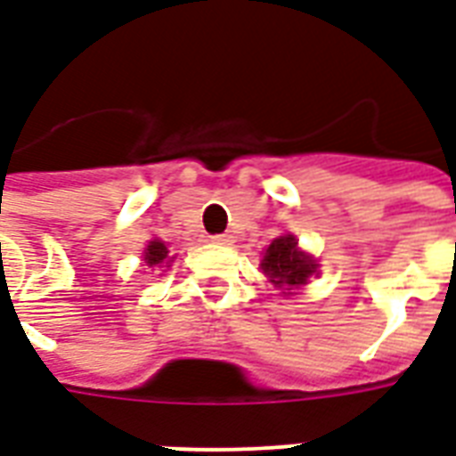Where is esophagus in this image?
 Here are the masks:
<instances>
[{"instance_id":"obj_1","label":"esophagus","mask_w":456,"mask_h":456,"mask_svg":"<svg viewBox=\"0 0 456 456\" xmlns=\"http://www.w3.org/2000/svg\"><path fill=\"white\" fill-rule=\"evenodd\" d=\"M212 241L219 244V247H229V244H234V237L232 234H217V237H212Z\"/></svg>"}]
</instances>
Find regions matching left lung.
I'll list each match as a JSON object with an SVG mask.
<instances>
[{"mask_svg": "<svg viewBox=\"0 0 456 456\" xmlns=\"http://www.w3.org/2000/svg\"><path fill=\"white\" fill-rule=\"evenodd\" d=\"M261 268L276 288L296 290V288L305 286L307 278L315 276L317 261L297 247L296 237L286 234V237H278L268 244Z\"/></svg>", "mask_w": 456, "mask_h": 456, "instance_id": "8db88e82", "label": "left lung"}]
</instances>
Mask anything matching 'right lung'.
Returning a JSON list of instances; mask_svg holds the SVG:
<instances>
[{
  "instance_id": "right-lung-1",
  "label": "right lung",
  "mask_w": 456,
  "mask_h": 456,
  "mask_svg": "<svg viewBox=\"0 0 456 456\" xmlns=\"http://www.w3.org/2000/svg\"><path fill=\"white\" fill-rule=\"evenodd\" d=\"M166 258H168V247H166V241L151 239L149 244H146V248H143V264H146V266H160Z\"/></svg>"
}]
</instances>
